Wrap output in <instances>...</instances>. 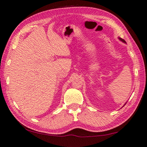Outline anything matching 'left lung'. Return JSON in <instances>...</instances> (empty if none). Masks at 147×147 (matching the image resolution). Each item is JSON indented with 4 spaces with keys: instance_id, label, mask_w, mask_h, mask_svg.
Returning a JSON list of instances; mask_svg holds the SVG:
<instances>
[{
    "instance_id": "1",
    "label": "left lung",
    "mask_w": 147,
    "mask_h": 147,
    "mask_svg": "<svg viewBox=\"0 0 147 147\" xmlns=\"http://www.w3.org/2000/svg\"><path fill=\"white\" fill-rule=\"evenodd\" d=\"M118 39H119V40H121V41H122V42H125V43H126L125 40H124V39H121V38H120V37H119V38H118Z\"/></svg>"
}]
</instances>
